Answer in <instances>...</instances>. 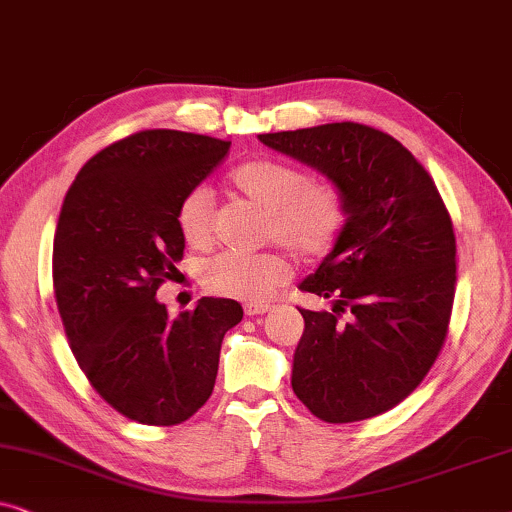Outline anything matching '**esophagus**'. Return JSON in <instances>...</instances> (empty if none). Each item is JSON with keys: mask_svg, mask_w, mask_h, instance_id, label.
Segmentation results:
<instances>
[{"mask_svg": "<svg viewBox=\"0 0 512 512\" xmlns=\"http://www.w3.org/2000/svg\"><path fill=\"white\" fill-rule=\"evenodd\" d=\"M270 310V305H263V303H247L244 305V314L247 317H258V314H265Z\"/></svg>", "mask_w": 512, "mask_h": 512, "instance_id": "obj_1", "label": "esophagus"}]
</instances>
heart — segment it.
<instances>
[{
	"instance_id": "obj_1",
	"label": "heart",
	"mask_w": 512,
	"mask_h": 512,
	"mask_svg": "<svg viewBox=\"0 0 512 512\" xmlns=\"http://www.w3.org/2000/svg\"><path fill=\"white\" fill-rule=\"evenodd\" d=\"M237 191L268 209L265 237L275 240L298 258H317L328 251L345 223V198L333 181L310 179L296 165L279 160H249L233 172ZM177 228L188 247L202 249L212 242V193L195 186L179 200ZM202 286L214 296L268 300L286 279L289 265L277 254H240L223 251L200 270Z\"/></svg>"
}]
</instances>
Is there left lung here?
I'll use <instances>...</instances> for the list:
<instances>
[{"mask_svg":"<svg viewBox=\"0 0 512 512\" xmlns=\"http://www.w3.org/2000/svg\"><path fill=\"white\" fill-rule=\"evenodd\" d=\"M258 139L324 174L345 198L333 249L300 282L331 300V310H300L305 331L291 387L324 422L382 415L417 389L447 335L457 244L443 198L401 142L368 125L326 123Z\"/></svg>","mask_w":512,"mask_h":512,"instance_id":"8db88e82","label":"left lung"}]
</instances>
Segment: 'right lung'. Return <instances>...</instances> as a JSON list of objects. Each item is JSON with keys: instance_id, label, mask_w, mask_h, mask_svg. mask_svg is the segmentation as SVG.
<instances>
[{"instance_id": "add662e5", "label": "right lung", "mask_w": 512, "mask_h": 512, "mask_svg": "<svg viewBox=\"0 0 512 512\" xmlns=\"http://www.w3.org/2000/svg\"><path fill=\"white\" fill-rule=\"evenodd\" d=\"M230 142L144 130L95 153L62 202L53 289L69 347L121 415L174 426L212 396L221 342L242 321L230 298L170 317L156 291L184 258L179 200L226 158Z\"/></svg>"}]
</instances>
